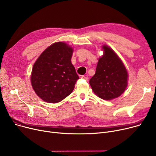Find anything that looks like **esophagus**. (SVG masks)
I'll use <instances>...</instances> for the list:
<instances>
[{"mask_svg":"<svg viewBox=\"0 0 156 156\" xmlns=\"http://www.w3.org/2000/svg\"><path fill=\"white\" fill-rule=\"evenodd\" d=\"M81 78H82V79H84V80H88V76H81Z\"/></svg>","mask_w":156,"mask_h":156,"instance_id":"obj_1","label":"esophagus"}]
</instances>
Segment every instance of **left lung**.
Returning <instances> with one entry per match:
<instances>
[{
  "instance_id": "left-lung-1",
  "label": "left lung",
  "mask_w": 156,
  "mask_h": 156,
  "mask_svg": "<svg viewBox=\"0 0 156 156\" xmlns=\"http://www.w3.org/2000/svg\"><path fill=\"white\" fill-rule=\"evenodd\" d=\"M103 55L98 61L95 75L89 81L94 92L110 101L120 96L128 85V72L118 55L108 45H103Z\"/></svg>"
}]
</instances>
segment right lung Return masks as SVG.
<instances>
[{"label": "right lung", "instance_id": "obj_1", "mask_svg": "<svg viewBox=\"0 0 156 156\" xmlns=\"http://www.w3.org/2000/svg\"><path fill=\"white\" fill-rule=\"evenodd\" d=\"M73 52L68 44L56 42L47 48L35 61L31 83L43 101L59 102L73 91L79 76L71 61Z\"/></svg>", "mask_w": 156, "mask_h": 156}]
</instances>
